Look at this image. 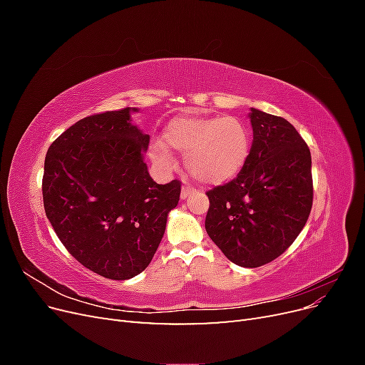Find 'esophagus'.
<instances>
[{
  "label": "esophagus",
  "instance_id": "esophagus-1",
  "mask_svg": "<svg viewBox=\"0 0 365 365\" xmlns=\"http://www.w3.org/2000/svg\"><path fill=\"white\" fill-rule=\"evenodd\" d=\"M196 190L195 189H192V187H187V185H184L182 189H181V200H187V197H189L190 195H193Z\"/></svg>",
  "mask_w": 365,
  "mask_h": 365
}]
</instances>
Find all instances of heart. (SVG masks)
I'll use <instances>...</instances> for the list:
<instances>
[{
	"mask_svg": "<svg viewBox=\"0 0 365 365\" xmlns=\"http://www.w3.org/2000/svg\"><path fill=\"white\" fill-rule=\"evenodd\" d=\"M163 140L168 148L184 153L190 173L208 185L235 180L251 150L248 128L233 115H178L165 126ZM150 158L163 169L173 164L170 152L160 145L150 148Z\"/></svg>",
	"mask_w": 365,
	"mask_h": 365,
	"instance_id": "1",
	"label": "heart"
}]
</instances>
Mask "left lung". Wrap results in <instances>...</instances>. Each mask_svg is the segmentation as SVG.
<instances>
[{
  "mask_svg": "<svg viewBox=\"0 0 365 365\" xmlns=\"http://www.w3.org/2000/svg\"><path fill=\"white\" fill-rule=\"evenodd\" d=\"M252 145L236 180L207 192L205 230L225 257L257 268L288 250L312 208L311 150L297 129L251 108Z\"/></svg>",
  "mask_w": 365,
  "mask_h": 365,
  "instance_id": "1",
  "label": "left lung"
}]
</instances>
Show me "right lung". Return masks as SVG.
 Returning a JSON list of instances; mask_svg holds the SVG:
<instances>
[{"label": "right lung", "instance_id": "obj_1", "mask_svg": "<svg viewBox=\"0 0 365 365\" xmlns=\"http://www.w3.org/2000/svg\"><path fill=\"white\" fill-rule=\"evenodd\" d=\"M138 108L85 117L51 143L43 163L46 215L85 268L128 280L148 268L178 205L181 184H157L145 152L149 135L132 123Z\"/></svg>", "mask_w": 365, "mask_h": 365}]
</instances>
